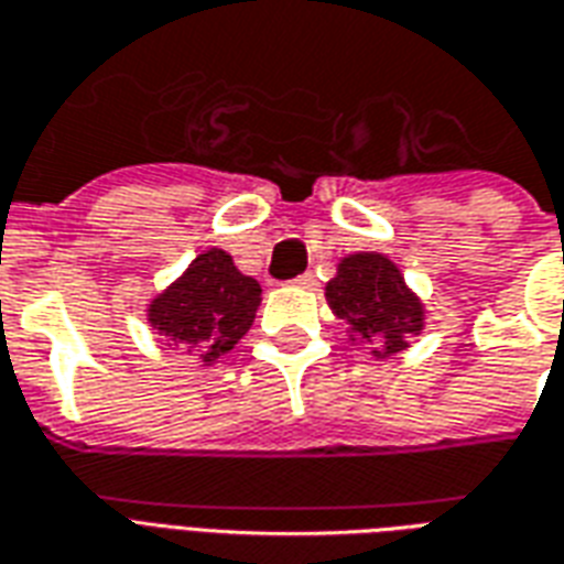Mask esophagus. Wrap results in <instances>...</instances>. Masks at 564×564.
Segmentation results:
<instances>
[{
    "label": "esophagus",
    "instance_id": "1",
    "mask_svg": "<svg viewBox=\"0 0 564 564\" xmlns=\"http://www.w3.org/2000/svg\"><path fill=\"white\" fill-rule=\"evenodd\" d=\"M293 286H302V290H311V286H317V278H314V274L307 271V274H299V278H295Z\"/></svg>",
    "mask_w": 564,
    "mask_h": 564
}]
</instances>
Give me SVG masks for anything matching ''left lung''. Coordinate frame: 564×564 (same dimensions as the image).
Wrapping results in <instances>:
<instances>
[{
  "label": "left lung",
  "instance_id": "8db88e82",
  "mask_svg": "<svg viewBox=\"0 0 564 564\" xmlns=\"http://www.w3.org/2000/svg\"><path fill=\"white\" fill-rule=\"evenodd\" d=\"M326 302L356 335L375 341L371 354L378 359L402 354L408 338L423 329L420 299L383 253L344 257L338 274L326 283Z\"/></svg>",
  "mask_w": 564,
  "mask_h": 564
}]
</instances>
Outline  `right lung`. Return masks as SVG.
Returning <instances> with one entry per match:
<instances>
[{
  "label": "right lung",
  "instance_id": "right-lung-1",
  "mask_svg": "<svg viewBox=\"0 0 564 564\" xmlns=\"http://www.w3.org/2000/svg\"><path fill=\"white\" fill-rule=\"evenodd\" d=\"M259 286L235 269L226 250L210 247L148 307L153 329L172 338L202 366L217 362L241 341L257 317Z\"/></svg>",
  "mask_w": 564,
  "mask_h": 564
}]
</instances>
